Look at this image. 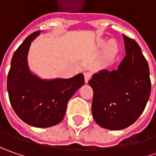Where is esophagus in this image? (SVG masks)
Returning a JSON list of instances; mask_svg holds the SVG:
<instances>
[{
  "mask_svg": "<svg viewBox=\"0 0 156 156\" xmlns=\"http://www.w3.org/2000/svg\"><path fill=\"white\" fill-rule=\"evenodd\" d=\"M84 78H85V82L87 83L88 81L90 80V78H91V73L90 72H85L84 73Z\"/></svg>",
  "mask_w": 156,
  "mask_h": 156,
  "instance_id": "obj_1",
  "label": "esophagus"
}]
</instances>
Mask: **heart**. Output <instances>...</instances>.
<instances>
[{
	"label": "heart",
	"mask_w": 156,
	"mask_h": 156,
	"mask_svg": "<svg viewBox=\"0 0 156 156\" xmlns=\"http://www.w3.org/2000/svg\"><path fill=\"white\" fill-rule=\"evenodd\" d=\"M101 44H102V45H105V42H102ZM108 51H109V53H110L111 55L115 54V52L117 51V45L114 41H111L110 42L108 43Z\"/></svg>",
	"instance_id": "heart-1"
}]
</instances>
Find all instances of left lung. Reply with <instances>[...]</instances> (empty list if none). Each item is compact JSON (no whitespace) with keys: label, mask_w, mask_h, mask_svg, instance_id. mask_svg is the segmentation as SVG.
<instances>
[{"label":"left lung","mask_w":156,"mask_h":156,"mask_svg":"<svg viewBox=\"0 0 156 156\" xmlns=\"http://www.w3.org/2000/svg\"><path fill=\"white\" fill-rule=\"evenodd\" d=\"M126 56L118 69L100 70L88 81L93 88L92 114L96 123L121 130L135 122L144 110L151 92L149 68L135 40L123 34Z\"/></svg>","instance_id":"obj_1"}]
</instances>
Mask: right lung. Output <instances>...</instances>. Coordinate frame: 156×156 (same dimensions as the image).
Here are the masks:
<instances>
[{
  "label": "right lung",
  "instance_id": "obj_1",
  "mask_svg": "<svg viewBox=\"0 0 156 156\" xmlns=\"http://www.w3.org/2000/svg\"><path fill=\"white\" fill-rule=\"evenodd\" d=\"M40 34L36 31L28 35L15 52L7 88L10 103L20 119L33 127L48 128L62 121L69 99L84 85V76L78 74L69 79L47 80L33 74L27 54Z\"/></svg>",
  "mask_w": 156,
  "mask_h": 156
}]
</instances>
